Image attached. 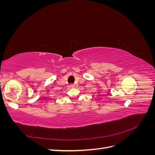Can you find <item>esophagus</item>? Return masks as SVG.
<instances>
[{
    "instance_id": "34e87169",
    "label": "esophagus",
    "mask_w": 155,
    "mask_h": 155,
    "mask_svg": "<svg viewBox=\"0 0 155 155\" xmlns=\"http://www.w3.org/2000/svg\"><path fill=\"white\" fill-rule=\"evenodd\" d=\"M70 87L71 88H73V87H74V85H70Z\"/></svg>"
}]
</instances>
